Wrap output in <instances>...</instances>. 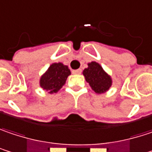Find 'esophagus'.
<instances>
[{
  "instance_id": "1",
  "label": "esophagus",
  "mask_w": 152,
  "mask_h": 152,
  "mask_svg": "<svg viewBox=\"0 0 152 152\" xmlns=\"http://www.w3.org/2000/svg\"><path fill=\"white\" fill-rule=\"evenodd\" d=\"M72 73H73V74H76V75H79V74L82 73V69H78L72 70Z\"/></svg>"
}]
</instances>
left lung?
<instances>
[{"mask_svg":"<svg viewBox=\"0 0 152 152\" xmlns=\"http://www.w3.org/2000/svg\"><path fill=\"white\" fill-rule=\"evenodd\" d=\"M83 74L86 82L91 88L97 94H103L107 92L112 86V78L96 62L88 64V68L84 69Z\"/></svg>","mask_w":152,"mask_h":152,"instance_id":"obj_1","label":"left lung"}]
</instances>
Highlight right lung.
<instances>
[{
	"label": "right lung",
	"instance_id": "obj_1",
	"mask_svg": "<svg viewBox=\"0 0 152 152\" xmlns=\"http://www.w3.org/2000/svg\"><path fill=\"white\" fill-rule=\"evenodd\" d=\"M70 74V70L67 65L62 63H54L41 76L39 85L49 94L58 93L65 84L67 77Z\"/></svg>",
	"mask_w": 152,
	"mask_h": 152
}]
</instances>
